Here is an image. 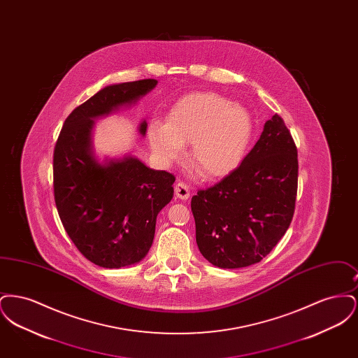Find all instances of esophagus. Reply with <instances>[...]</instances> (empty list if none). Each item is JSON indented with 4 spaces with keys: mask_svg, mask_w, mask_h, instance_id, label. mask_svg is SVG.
Listing matches in <instances>:
<instances>
[{
    "mask_svg": "<svg viewBox=\"0 0 358 358\" xmlns=\"http://www.w3.org/2000/svg\"><path fill=\"white\" fill-rule=\"evenodd\" d=\"M174 193H176V196L178 197V199H181V200H187L189 199V196H190V189L187 187L185 182H177L176 184V187H174Z\"/></svg>",
    "mask_w": 358,
    "mask_h": 358,
    "instance_id": "esophagus-1",
    "label": "esophagus"
}]
</instances>
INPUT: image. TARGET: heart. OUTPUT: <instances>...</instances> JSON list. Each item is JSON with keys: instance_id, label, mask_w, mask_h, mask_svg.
Segmentation results:
<instances>
[{"instance_id": "b5f03b06", "label": "heart", "mask_w": 358, "mask_h": 358, "mask_svg": "<svg viewBox=\"0 0 358 358\" xmlns=\"http://www.w3.org/2000/svg\"><path fill=\"white\" fill-rule=\"evenodd\" d=\"M254 136L250 111L215 92L189 94L173 106L168 124L149 127V142L158 158L171 164L192 142V161L208 180L222 178L244 159Z\"/></svg>"}]
</instances>
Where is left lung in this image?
I'll use <instances>...</instances> for the list:
<instances>
[{
	"mask_svg": "<svg viewBox=\"0 0 358 358\" xmlns=\"http://www.w3.org/2000/svg\"><path fill=\"white\" fill-rule=\"evenodd\" d=\"M296 187V146L275 114L240 166L192 197L200 252L220 268L259 263L289 229Z\"/></svg>",
	"mask_w": 358,
	"mask_h": 358,
	"instance_id": "obj_1",
	"label": "left lung"
}]
</instances>
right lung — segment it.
<instances>
[{
    "mask_svg": "<svg viewBox=\"0 0 358 358\" xmlns=\"http://www.w3.org/2000/svg\"><path fill=\"white\" fill-rule=\"evenodd\" d=\"M157 80L107 85L76 107L53 152L55 203L69 238L94 264H136L153 244L157 215L173 199L174 176L148 168L134 155L99 161L92 145L95 120L131 107ZM148 123L138 126L146 134Z\"/></svg>",
    "mask_w": 358,
    "mask_h": 358,
    "instance_id": "add662e5",
    "label": "right lung"
}]
</instances>
